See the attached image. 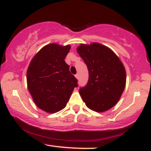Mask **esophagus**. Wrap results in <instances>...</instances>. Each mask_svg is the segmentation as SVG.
Returning a JSON list of instances; mask_svg holds the SVG:
<instances>
[{
	"label": "esophagus",
	"mask_w": 151,
	"mask_h": 151,
	"mask_svg": "<svg viewBox=\"0 0 151 151\" xmlns=\"http://www.w3.org/2000/svg\"><path fill=\"white\" fill-rule=\"evenodd\" d=\"M75 77L77 78V79H79V74H75Z\"/></svg>",
	"instance_id": "1"
}]
</instances>
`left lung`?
I'll use <instances>...</instances> for the list:
<instances>
[{"label": "left lung", "mask_w": 151, "mask_h": 151, "mask_svg": "<svg viewBox=\"0 0 151 151\" xmlns=\"http://www.w3.org/2000/svg\"><path fill=\"white\" fill-rule=\"evenodd\" d=\"M77 52L85 62L89 80L79 93L86 106L104 112L116 104L126 86L124 66L110 48L97 42L81 44Z\"/></svg>", "instance_id": "left-lung-1"}]
</instances>
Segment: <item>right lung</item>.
Wrapping results in <instances>:
<instances>
[{
  "mask_svg": "<svg viewBox=\"0 0 151 151\" xmlns=\"http://www.w3.org/2000/svg\"><path fill=\"white\" fill-rule=\"evenodd\" d=\"M70 45L52 43L43 47L31 60L27 71L29 92L35 104L47 113L63 109L70 100L77 79L65 61Z\"/></svg>",
  "mask_w": 151,
  "mask_h": 151,
  "instance_id": "add662e5",
  "label": "right lung"
}]
</instances>
